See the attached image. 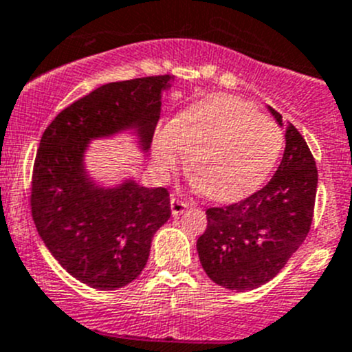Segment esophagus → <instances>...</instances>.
I'll list each match as a JSON object with an SVG mask.
<instances>
[{"mask_svg":"<svg viewBox=\"0 0 352 352\" xmlns=\"http://www.w3.org/2000/svg\"><path fill=\"white\" fill-rule=\"evenodd\" d=\"M170 206H172V215L179 217L186 212L187 206H189V203L184 201V199H179V198H172L170 199Z\"/></svg>","mask_w":352,"mask_h":352,"instance_id":"34e87169","label":"esophagus"}]
</instances>
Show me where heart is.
Returning a JSON list of instances; mask_svg holds the SVG:
<instances>
[{"label": "heart", "mask_w": 352, "mask_h": 352, "mask_svg": "<svg viewBox=\"0 0 352 352\" xmlns=\"http://www.w3.org/2000/svg\"><path fill=\"white\" fill-rule=\"evenodd\" d=\"M285 135L271 118L224 94L184 107L154 133V160L172 170L189 154L191 177L213 201L232 203L264 186L283 153Z\"/></svg>", "instance_id": "obj_1"}]
</instances>
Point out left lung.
<instances>
[{
  "label": "left lung",
  "instance_id": "1",
  "mask_svg": "<svg viewBox=\"0 0 352 352\" xmlns=\"http://www.w3.org/2000/svg\"><path fill=\"white\" fill-rule=\"evenodd\" d=\"M285 153L274 177L248 198L206 210L198 238L199 262L210 280L228 290L248 292L267 283L287 265L309 234L318 170L300 131L283 123Z\"/></svg>",
  "mask_w": 352,
  "mask_h": 352
}]
</instances>
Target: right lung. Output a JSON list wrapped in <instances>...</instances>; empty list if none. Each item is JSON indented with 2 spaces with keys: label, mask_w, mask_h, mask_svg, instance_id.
<instances>
[{
  "label": "right lung",
  "mask_w": 352,
  "mask_h": 352,
  "mask_svg": "<svg viewBox=\"0 0 352 352\" xmlns=\"http://www.w3.org/2000/svg\"><path fill=\"white\" fill-rule=\"evenodd\" d=\"M172 76L137 78L98 87L55 116L43 133L31 180L36 229L58 264L81 283L116 290L137 280L151 241L172 215L165 187L126 180L106 189L88 179V142L135 128L149 149Z\"/></svg>",
  "instance_id": "add662e5"
}]
</instances>
